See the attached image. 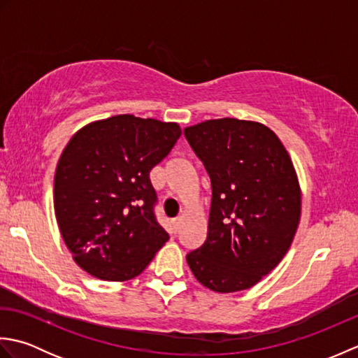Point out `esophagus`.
I'll return each instance as SVG.
<instances>
[{
    "label": "esophagus",
    "mask_w": 358,
    "mask_h": 358,
    "mask_svg": "<svg viewBox=\"0 0 358 358\" xmlns=\"http://www.w3.org/2000/svg\"><path fill=\"white\" fill-rule=\"evenodd\" d=\"M180 226H181V218H175V220H172V227H173V231H175V232H178Z\"/></svg>",
    "instance_id": "1"
}]
</instances>
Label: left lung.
<instances>
[{
	"mask_svg": "<svg viewBox=\"0 0 358 358\" xmlns=\"http://www.w3.org/2000/svg\"><path fill=\"white\" fill-rule=\"evenodd\" d=\"M209 173L208 237L186 260L214 292L257 285L292 245L301 189L292 159L268 126L237 118L206 120L185 129Z\"/></svg>",
	"mask_w": 358,
	"mask_h": 358,
	"instance_id": "8db88e82",
	"label": "left lung"
}]
</instances>
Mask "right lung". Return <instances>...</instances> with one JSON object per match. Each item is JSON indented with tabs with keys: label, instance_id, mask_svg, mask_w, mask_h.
<instances>
[{
	"label": "right lung",
	"instance_id": "1",
	"mask_svg": "<svg viewBox=\"0 0 358 358\" xmlns=\"http://www.w3.org/2000/svg\"><path fill=\"white\" fill-rule=\"evenodd\" d=\"M180 136L177 123L129 113L73 134L57 164L53 208L83 271L106 281L131 280L169 240L154 215L149 172Z\"/></svg>",
	"mask_w": 358,
	"mask_h": 358
}]
</instances>
